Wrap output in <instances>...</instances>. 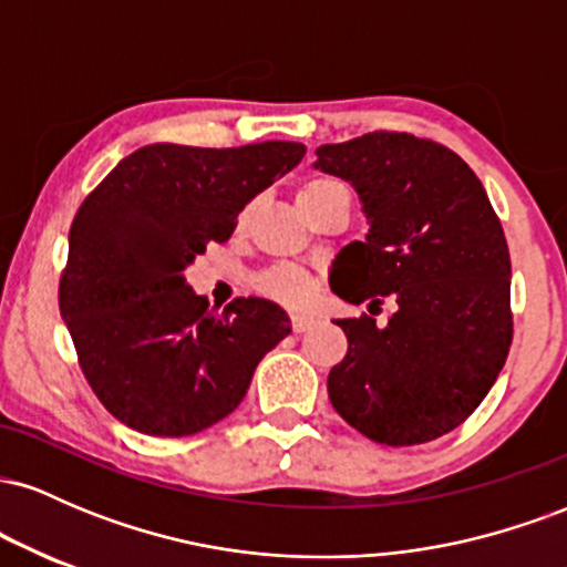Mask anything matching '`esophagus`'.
<instances>
[{"label": "esophagus", "instance_id": "34e87169", "mask_svg": "<svg viewBox=\"0 0 567 567\" xmlns=\"http://www.w3.org/2000/svg\"><path fill=\"white\" fill-rule=\"evenodd\" d=\"M315 322H317V317L306 315V311H296V315L290 317V324H292V330H296V333H306V330H309Z\"/></svg>", "mask_w": 567, "mask_h": 567}]
</instances>
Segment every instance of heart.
I'll return each instance as SVG.
<instances>
[{"instance_id": "obj_1", "label": "heart", "mask_w": 567, "mask_h": 567, "mask_svg": "<svg viewBox=\"0 0 567 567\" xmlns=\"http://www.w3.org/2000/svg\"><path fill=\"white\" fill-rule=\"evenodd\" d=\"M341 186L333 178H309L298 186L296 192V202L298 207L309 205L311 199H317L320 194L330 192V188ZM243 218H247V210L243 213ZM258 290L264 296L275 298L279 303H288V306H303L315 298L317 292V277L309 275V271L301 269V266H292V264H282L269 269L266 275L258 277Z\"/></svg>"}]
</instances>
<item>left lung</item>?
<instances>
[{"mask_svg": "<svg viewBox=\"0 0 567 567\" xmlns=\"http://www.w3.org/2000/svg\"><path fill=\"white\" fill-rule=\"evenodd\" d=\"M317 167L357 188L365 243L338 252L330 288L349 303L395 306L386 326L338 320L349 351L328 394L381 445H421L480 408L509 354L512 261L483 184L458 154L410 133L317 148Z\"/></svg>", "mask_w": 567, "mask_h": 567, "instance_id": "obj_1", "label": "left lung"}]
</instances>
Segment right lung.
Wrapping results in <instances>:
<instances>
[{"label":"right lung","instance_id":"1","mask_svg":"<svg viewBox=\"0 0 567 567\" xmlns=\"http://www.w3.org/2000/svg\"><path fill=\"white\" fill-rule=\"evenodd\" d=\"M303 143L239 148L154 143L84 197L58 285L61 317L101 405L152 437H188L243 402L290 320L264 298L224 311L186 285L188 264L226 243L239 210L303 159Z\"/></svg>","mask_w":567,"mask_h":567}]
</instances>
